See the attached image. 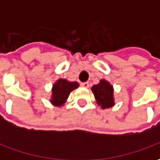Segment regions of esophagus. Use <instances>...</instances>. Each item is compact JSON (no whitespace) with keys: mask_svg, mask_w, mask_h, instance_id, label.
<instances>
[{"mask_svg":"<svg viewBox=\"0 0 160 160\" xmlns=\"http://www.w3.org/2000/svg\"><path fill=\"white\" fill-rule=\"evenodd\" d=\"M80 86H81V87L87 88V87H89V83H88V82H83V83L80 84Z\"/></svg>","mask_w":160,"mask_h":160,"instance_id":"obj_1","label":"esophagus"}]
</instances>
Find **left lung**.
Segmentation results:
<instances>
[{
	"label": "left lung",
	"mask_w": 160,
	"mask_h": 160,
	"mask_svg": "<svg viewBox=\"0 0 160 160\" xmlns=\"http://www.w3.org/2000/svg\"><path fill=\"white\" fill-rule=\"evenodd\" d=\"M92 91L95 96L98 104L100 105L102 109L110 108L114 105L113 87L106 80H102L99 84L94 85L92 87Z\"/></svg>",
	"instance_id": "obj_1"
}]
</instances>
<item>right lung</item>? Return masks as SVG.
I'll use <instances>...</instances> for the list:
<instances>
[{
    "instance_id": "obj_1",
    "label": "right lung",
    "mask_w": 160,
    "mask_h": 160,
    "mask_svg": "<svg viewBox=\"0 0 160 160\" xmlns=\"http://www.w3.org/2000/svg\"><path fill=\"white\" fill-rule=\"evenodd\" d=\"M79 87L76 81L69 82L66 80H58L52 88L51 103L56 106H62L69 96L70 92Z\"/></svg>"
}]
</instances>
